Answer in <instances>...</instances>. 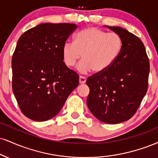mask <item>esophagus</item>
<instances>
[{"label": "esophagus", "instance_id": "obj_1", "mask_svg": "<svg viewBox=\"0 0 158 158\" xmlns=\"http://www.w3.org/2000/svg\"><path fill=\"white\" fill-rule=\"evenodd\" d=\"M79 80L80 84H85V83L86 82V78L85 77H81V76H80V77H79Z\"/></svg>", "mask_w": 158, "mask_h": 158}]
</instances>
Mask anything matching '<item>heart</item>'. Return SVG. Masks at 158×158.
<instances>
[{
  "mask_svg": "<svg viewBox=\"0 0 158 158\" xmlns=\"http://www.w3.org/2000/svg\"><path fill=\"white\" fill-rule=\"evenodd\" d=\"M123 48L122 38L118 34L107 33L99 28L90 27L79 31L73 43L66 42L62 47L64 64L75 65L82 55L83 60L77 69L81 73L94 71L100 73L107 70L117 60Z\"/></svg>",
  "mask_w": 158,
  "mask_h": 158,
  "instance_id": "1",
  "label": "heart"
}]
</instances>
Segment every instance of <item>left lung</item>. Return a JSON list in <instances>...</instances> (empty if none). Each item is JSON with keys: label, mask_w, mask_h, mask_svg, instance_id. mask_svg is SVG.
<instances>
[{"label": "left lung", "mask_w": 158, "mask_h": 158, "mask_svg": "<svg viewBox=\"0 0 158 158\" xmlns=\"http://www.w3.org/2000/svg\"><path fill=\"white\" fill-rule=\"evenodd\" d=\"M107 27L122 38V51L107 70L87 78V104L98 120L115 124L129 120L139 107L148 88L149 61L137 36L121 27Z\"/></svg>", "instance_id": "obj_1"}]
</instances>
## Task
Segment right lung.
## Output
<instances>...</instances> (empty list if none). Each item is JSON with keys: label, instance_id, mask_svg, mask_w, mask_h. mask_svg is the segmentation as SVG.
Wrapping results in <instances>:
<instances>
[{"label": "right lung", "instance_id": "1", "mask_svg": "<svg viewBox=\"0 0 158 158\" xmlns=\"http://www.w3.org/2000/svg\"><path fill=\"white\" fill-rule=\"evenodd\" d=\"M77 26L42 23L19 38L12 60V90L25 116L45 121L60 113L79 85L63 62L62 47Z\"/></svg>", "mask_w": 158, "mask_h": 158}]
</instances>
